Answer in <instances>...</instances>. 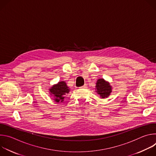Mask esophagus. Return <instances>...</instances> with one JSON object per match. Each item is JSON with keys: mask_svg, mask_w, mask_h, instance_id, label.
<instances>
[{"mask_svg": "<svg viewBox=\"0 0 156 156\" xmlns=\"http://www.w3.org/2000/svg\"><path fill=\"white\" fill-rule=\"evenodd\" d=\"M82 87V88H86L87 87V84H84L82 87Z\"/></svg>", "mask_w": 156, "mask_h": 156, "instance_id": "34e87169", "label": "esophagus"}]
</instances>
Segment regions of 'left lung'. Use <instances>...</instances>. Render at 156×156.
<instances>
[{"instance_id": "obj_1", "label": "left lung", "mask_w": 156, "mask_h": 156, "mask_svg": "<svg viewBox=\"0 0 156 156\" xmlns=\"http://www.w3.org/2000/svg\"><path fill=\"white\" fill-rule=\"evenodd\" d=\"M96 92L101 96L102 98H107L112 91V87L109 83L106 82L104 79H99L98 80L96 86Z\"/></svg>"}]
</instances>
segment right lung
<instances>
[{
    "label": "right lung",
    "instance_id": "obj_1",
    "mask_svg": "<svg viewBox=\"0 0 156 156\" xmlns=\"http://www.w3.org/2000/svg\"><path fill=\"white\" fill-rule=\"evenodd\" d=\"M70 91L69 87L66 86L65 82L60 81L58 84L53 86L50 89L51 94L54 96V101L57 102H62L64 99L65 95L68 94Z\"/></svg>",
    "mask_w": 156,
    "mask_h": 156
}]
</instances>
